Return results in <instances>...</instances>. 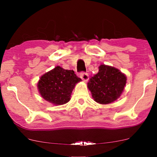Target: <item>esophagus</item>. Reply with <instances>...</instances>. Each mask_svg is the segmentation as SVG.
I'll return each instance as SVG.
<instances>
[{"label":"esophagus","mask_w":157,"mask_h":157,"mask_svg":"<svg viewBox=\"0 0 157 157\" xmlns=\"http://www.w3.org/2000/svg\"><path fill=\"white\" fill-rule=\"evenodd\" d=\"M80 77L81 78V79L84 81V82H87L88 80H89V75H88V74H86V73H81V74H80Z\"/></svg>","instance_id":"obj_1"}]
</instances>
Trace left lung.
<instances>
[{
    "label": "left lung",
    "mask_w": 157,
    "mask_h": 157,
    "mask_svg": "<svg viewBox=\"0 0 157 157\" xmlns=\"http://www.w3.org/2000/svg\"><path fill=\"white\" fill-rule=\"evenodd\" d=\"M126 83V76L119 69L103 64L98 72L88 82V88L95 101L101 104H111L119 98Z\"/></svg>",
    "instance_id": "left-lung-1"
}]
</instances>
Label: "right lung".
I'll return each mask as SVG.
<instances>
[{
	"instance_id": "1",
	"label": "right lung",
	"mask_w": 157,
	"mask_h": 157,
	"mask_svg": "<svg viewBox=\"0 0 157 157\" xmlns=\"http://www.w3.org/2000/svg\"><path fill=\"white\" fill-rule=\"evenodd\" d=\"M81 81L73 70L58 66L40 77L37 86L45 100L54 105H63L69 101L73 89Z\"/></svg>"
}]
</instances>
